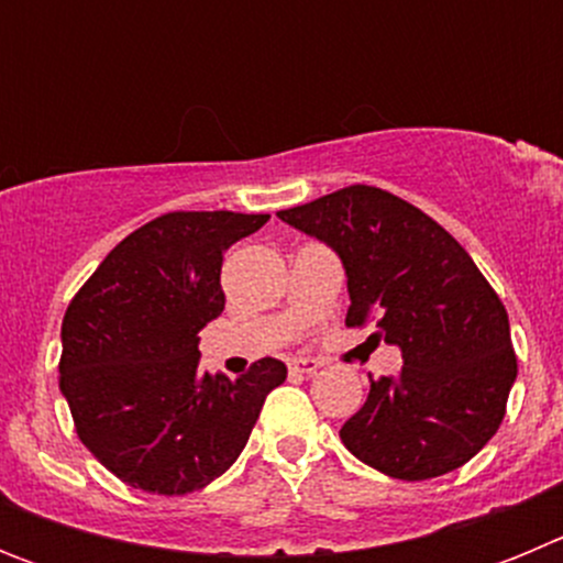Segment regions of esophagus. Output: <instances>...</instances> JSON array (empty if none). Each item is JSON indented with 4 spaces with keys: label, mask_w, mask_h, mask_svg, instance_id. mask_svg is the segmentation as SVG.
Masks as SVG:
<instances>
[{
    "label": "esophagus",
    "mask_w": 563,
    "mask_h": 563,
    "mask_svg": "<svg viewBox=\"0 0 563 563\" xmlns=\"http://www.w3.org/2000/svg\"><path fill=\"white\" fill-rule=\"evenodd\" d=\"M287 369H290L292 375H316V372L321 369V363H318L316 357H292V361L287 363Z\"/></svg>",
    "instance_id": "1"
}]
</instances>
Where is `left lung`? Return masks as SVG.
Instances as JSON below:
<instances>
[{"instance_id":"1","label":"left lung","mask_w":563,"mask_h":563,"mask_svg":"<svg viewBox=\"0 0 563 563\" xmlns=\"http://www.w3.org/2000/svg\"><path fill=\"white\" fill-rule=\"evenodd\" d=\"M278 220L316 236L346 271V327L375 321L400 346L397 377H372L341 440L406 482L465 465L496 434L516 380L507 310L474 258L429 213L375 186H350Z\"/></svg>"}]
</instances>
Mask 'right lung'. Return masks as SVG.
<instances>
[{"mask_svg": "<svg viewBox=\"0 0 563 563\" xmlns=\"http://www.w3.org/2000/svg\"><path fill=\"white\" fill-rule=\"evenodd\" d=\"M271 213L172 211L129 233L69 301L58 386L81 442L146 494H194L245 449L276 357L228 380L200 369V330L225 310L222 256Z\"/></svg>", "mask_w": 563, "mask_h": 563, "instance_id": "obj_1", "label": "right lung"}]
</instances>
